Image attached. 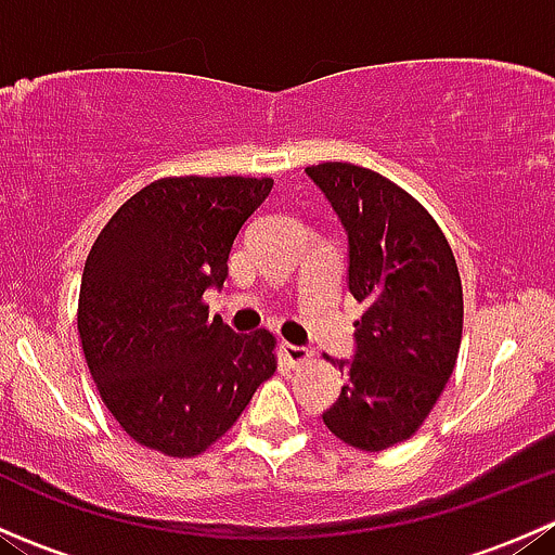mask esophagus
I'll list each match as a JSON object with an SVG mask.
<instances>
[{
  "label": "esophagus",
  "mask_w": 555,
  "mask_h": 555,
  "mask_svg": "<svg viewBox=\"0 0 555 555\" xmlns=\"http://www.w3.org/2000/svg\"><path fill=\"white\" fill-rule=\"evenodd\" d=\"M279 354H282V360L287 362L289 367H300L313 360V354L306 349V346H295V344H282L279 346Z\"/></svg>",
  "instance_id": "1"
}]
</instances>
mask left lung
Instances as JSON below:
<instances>
[{
  "label": "left lung",
  "instance_id": "1",
  "mask_svg": "<svg viewBox=\"0 0 555 555\" xmlns=\"http://www.w3.org/2000/svg\"><path fill=\"white\" fill-rule=\"evenodd\" d=\"M349 233V293L357 354L338 362V402L324 427L360 451L413 438L449 384L462 344L464 298L456 257L411 193L354 164L309 166ZM335 365V362H333Z\"/></svg>",
  "mask_w": 555,
  "mask_h": 555
}]
</instances>
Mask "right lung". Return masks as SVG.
<instances>
[{
  "mask_svg": "<svg viewBox=\"0 0 555 555\" xmlns=\"http://www.w3.org/2000/svg\"><path fill=\"white\" fill-rule=\"evenodd\" d=\"M271 188V177L155 179L88 251L77 304L82 354L106 411L144 449L198 456L276 373L273 333L236 335L204 304Z\"/></svg>",
  "mask_w": 555,
  "mask_h": 555,
  "instance_id": "1",
  "label": "right lung"
}]
</instances>
